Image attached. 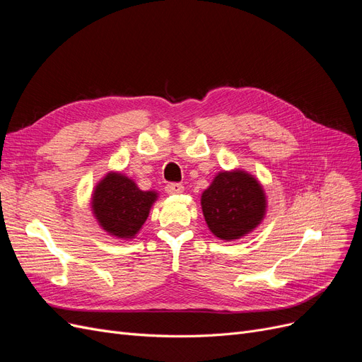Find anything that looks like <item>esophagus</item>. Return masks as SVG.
Masks as SVG:
<instances>
[{
	"mask_svg": "<svg viewBox=\"0 0 362 362\" xmlns=\"http://www.w3.org/2000/svg\"><path fill=\"white\" fill-rule=\"evenodd\" d=\"M184 192V185L178 182H170L166 185V193L169 194H181Z\"/></svg>",
	"mask_w": 362,
	"mask_h": 362,
	"instance_id": "esophagus-1",
	"label": "esophagus"
}]
</instances>
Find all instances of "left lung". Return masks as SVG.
<instances>
[{
  "mask_svg": "<svg viewBox=\"0 0 362 362\" xmlns=\"http://www.w3.org/2000/svg\"><path fill=\"white\" fill-rule=\"evenodd\" d=\"M201 206L208 229L217 238L233 242L264 221L267 196L252 173L243 169L222 170L202 192Z\"/></svg>",
  "mask_w": 362,
  "mask_h": 362,
  "instance_id": "left-lung-1",
  "label": "left lung"
}]
</instances>
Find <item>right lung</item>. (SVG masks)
Segmentation results:
<instances>
[{
	"instance_id": "obj_1",
	"label": "right lung",
	"mask_w": 362,
	"mask_h": 362,
	"mask_svg": "<svg viewBox=\"0 0 362 362\" xmlns=\"http://www.w3.org/2000/svg\"><path fill=\"white\" fill-rule=\"evenodd\" d=\"M157 199L158 192L140 190L125 173L110 170L93 187L90 208L98 225L108 235L133 240Z\"/></svg>"
}]
</instances>
